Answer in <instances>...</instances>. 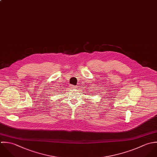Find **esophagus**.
<instances>
[{"label":"esophagus","instance_id":"1","mask_svg":"<svg viewBox=\"0 0 157 157\" xmlns=\"http://www.w3.org/2000/svg\"><path fill=\"white\" fill-rule=\"evenodd\" d=\"M70 87H71V89H76L77 88L75 86H73V85H71Z\"/></svg>","mask_w":157,"mask_h":157}]
</instances>
